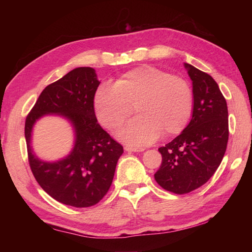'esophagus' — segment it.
Listing matches in <instances>:
<instances>
[{"label": "esophagus", "mask_w": 252, "mask_h": 252, "mask_svg": "<svg viewBox=\"0 0 252 252\" xmlns=\"http://www.w3.org/2000/svg\"><path fill=\"white\" fill-rule=\"evenodd\" d=\"M125 150L127 151V152H142V151H144V148H136V147L126 146Z\"/></svg>", "instance_id": "esophagus-1"}]
</instances>
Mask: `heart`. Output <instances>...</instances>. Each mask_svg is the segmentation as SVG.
I'll return each instance as SVG.
<instances>
[{
    "label": "heart",
    "mask_w": 252,
    "mask_h": 252,
    "mask_svg": "<svg viewBox=\"0 0 252 252\" xmlns=\"http://www.w3.org/2000/svg\"><path fill=\"white\" fill-rule=\"evenodd\" d=\"M132 106L139 114L117 136L127 144L144 146L161 133L171 136L185 129L192 113V90L185 79L147 65L126 72L112 87H101L93 99L96 119L110 131L123 125Z\"/></svg>",
    "instance_id": "1"
}]
</instances>
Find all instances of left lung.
<instances>
[{
  "label": "left lung",
  "mask_w": 252,
  "mask_h": 252,
  "mask_svg": "<svg viewBox=\"0 0 252 252\" xmlns=\"http://www.w3.org/2000/svg\"><path fill=\"white\" fill-rule=\"evenodd\" d=\"M192 81V118L171 142L159 148L158 185L185 194L204 185L222 161L229 138L227 102L211 75L185 63Z\"/></svg>",
  "instance_id": "left-lung-1"
}]
</instances>
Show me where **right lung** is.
Masks as SVG:
<instances>
[{"label":"right lung","mask_w":252,"mask_h":252,"mask_svg":"<svg viewBox=\"0 0 252 252\" xmlns=\"http://www.w3.org/2000/svg\"><path fill=\"white\" fill-rule=\"evenodd\" d=\"M95 70L76 67L46 87L25 121L30 167L46 193L57 201L76 208L94 206L112 183L121 144L97 123L93 99L99 87ZM60 115L75 133L70 153L57 161L41 160L32 151V127L41 117Z\"/></svg>","instance_id":"right-lung-1"}]
</instances>
